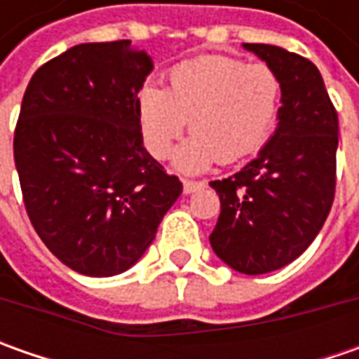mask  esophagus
Segmentation results:
<instances>
[{
  "label": "esophagus",
  "instance_id": "1",
  "mask_svg": "<svg viewBox=\"0 0 359 359\" xmlns=\"http://www.w3.org/2000/svg\"><path fill=\"white\" fill-rule=\"evenodd\" d=\"M205 186V182H189V180H184V194H194L201 187Z\"/></svg>",
  "mask_w": 359,
  "mask_h": 359
}]
</instances>
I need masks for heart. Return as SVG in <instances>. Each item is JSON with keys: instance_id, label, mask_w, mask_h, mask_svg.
<instances>
[{"instance_id": "b5f03b06", "label": "heart", "mask_w": 359, "mask_h": 359, "mask_svg": "<svg viewBox=\"0 0 359 359\" xmlns=\"http://www.w3.org/2000/svg\"><path fill=\"white\" fill-rule=\"evenodd\" d=\"M282 105L280 76L266 63L203 55L173 67L170 90L145 83L137 118L147 151L168 159L186 131L175 168L200 173L217 159L229 163L255 151L276 128Z\"/></svg>"}]
</instances>
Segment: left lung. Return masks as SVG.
I'll list each match as a JSON object with an SVG mask.
<instances>
[{"mask_svg": "<svg viewBox=\"0 0 359 359\" xmlns=\"http://www.w3.org/2000/svg\"><path fill=\"white\" fill-rule=\"evenodd\" d=\"M282 81L278 128L255 159L210 186L222 212L210 243L229 268L259 276L308 250L332 210L336 191L338 114L320 69L268 43H243Z\"/></svg>", "mask_w": 359, "mask_h": 359, "instance_id": "left-lung-1", "label": "left lung"}]
</instances>
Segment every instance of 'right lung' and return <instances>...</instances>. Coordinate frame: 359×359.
<instances>
[{
    "instance_id": "add662e5",
    "label": "right lung",
    "mask_w": 359,
    "mask_h": 359,
    "mask_svg": "<svg viewBox=\"0 0 359 359\" xmlns=\"http://www.w3.org/2000/svg\"><path fill=\"white\" fill-rule=\"evenodd\" d=\"M151 69L130 39L79 43L41 65L23 95L13 137L23 203L77 273L130 269L182 194L144 147L137 93Z\"/></svg>"
}]
</instances>
